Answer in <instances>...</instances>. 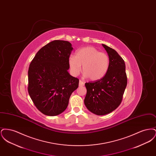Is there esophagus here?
<instances>
[{
    "label": "esophagus",
    "mask_w": 156,
    "mask_h": 156,
    "mask_svg": "<svg viewBox=\"0 0 156 156\" xmlns=\"http://www.w3.org/2000/svg\"><path fill=\"white\" fill-rule=\"evenodd\" d=\"M83 85H84V82L82 81L81 80H80V81H79V86L80 87H82V86H83Z\"/></svg>",
    "instance_id": "1"
}]
</instances>
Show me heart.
Instances as JSON below:
<instances>
[{
	"instance_id": "obj_1",
	"label": "heart",
	"mask_w": 156,
	"mask_h": 156,
	"mask_svg": "<svg viewBox=\"0 0 156 156\" xmlns=\"http://www.w3.org/2000/svg\"><path fill=\"white\" fill-rule=\"evenodd\" d=\"M68 63L71 72L75 76L80 74L82 65L84 76L97 81L106 74L109 67V58L95 47L88 46L79 49L76 55H70Z\"/></svg>"
}]
</instances>
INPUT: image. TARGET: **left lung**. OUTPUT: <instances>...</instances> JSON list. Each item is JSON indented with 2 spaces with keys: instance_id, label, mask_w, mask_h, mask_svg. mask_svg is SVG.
Masks as SVG:
<instances>
[{
  "instance_id": "obj_1",
  "label": "left lung",
  "mask_w": 156,
  "mask_h": 156,
  "mask_svg": "<svg viewBox=\"0 0 156 156\" xmlns=\"http://www.w3.org/2000/svg\"><path fill=\"white\" fill-rule=\"evenodd\" d=\"M109 58V67L101 80L85 83L87 90L84 104L97 115H105L115 110L121 103L127 85L124 60L111 47L102 44Z\"/></svg>"
}]
</instances>
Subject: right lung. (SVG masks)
<instances>
[{
    "label": "right lung",
    "instance_id": "obj_1",
    "mask_svg": "<svg viewBox=\"0 0 156 156\" xmlns=\"http://www.w3.org/2000/svg\"><path fill=\"white\" fill-rule=\"evenodd\" d=\"M73 48L64 40L43 47L30 63L28 92L37 109L47 116H57L68 106L79 80L69 74L68 58Z\"/></svg>",
    "mask_w": 156,
    "mask_h": 156
}]
</instances>
